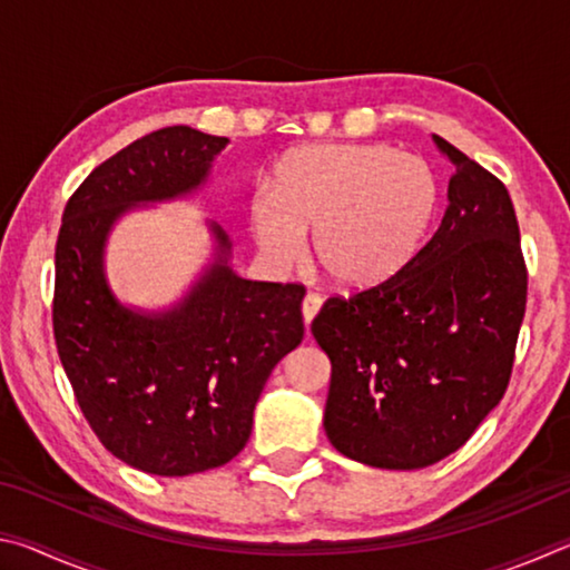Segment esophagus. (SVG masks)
Returning <instances> with one entry per match:
<instances>
[{
    "instance_id": "esophagus-1",
    "label": "esophagus",
    "mask_w": 570,
    "mask_h": 570,
    "mask_svg": "<svg viewBox=\"0 0 570 570\" xmlns=\"http://www.w3.org/2000/svg\"><path fill=\"white\" fill-rule=\"evenodd\" d=\"M322 304H324V298L320 296V294H314V292H308L306 296H304V302H302V314H304V324H312V320L316 314H320V308H322Z\"/></svg>"
}]
</instances>
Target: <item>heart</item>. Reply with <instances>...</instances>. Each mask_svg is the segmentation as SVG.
Here are the masks:
<instances>
[{
  "label": "heart",
  "mask_w": 570,
  "mask_h": 570,
  "mask_svg": "<svg viewBox=\"0 0 570 570\" xmlns=\"http://www.w3.org/2000/svg\"><path fill=\"white\" fill-rule=\"evenodd\" d=\"M438 210L428 163L384 142H322L286 156L248 218L264 256L288 264L314 228V258L344 288L380 286L410 266Z\"/></svg>",
  "instance_id": "heart-1"
}]
</instances>
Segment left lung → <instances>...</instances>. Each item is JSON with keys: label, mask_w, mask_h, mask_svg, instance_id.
<instances>
[{"label": "left lung", "mask_w": 570, "mask_h": 570, "mask_svg": "<svg viewBox=\"0 0 570 570\" xmlns=\"http://www.w3.org/2000/svg\"><path fill=\"white\" fill-rule=\"evenodd\" d=\"M452 163L448 208L410 266L312 322L332 362L324 432L382 470L435 465L503 400L528 274L508 188L440 135Z\"/></svg>", "instance_id": "8db88e82"}]
</instances>
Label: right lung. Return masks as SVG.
<instances>
[{"instance_id":"add662e5","label":"right lung","mask_w":570,"mask_h":570,"mask_svg":"<svg viewBox=\"0 0 570 570\" xmlns=\"http://www.w3.org/2000/svg\"><path fill=\"white\" fill-rule=\"evenodd\" d=\"M228 142L188 125L130 142L82 180L57 236L52 326L65 374L102 445L150 475L234 460L268 374L304 340V286L238 276L216 220H206L210 258L176 302L132 306L110 286L115 226L204 190Z\"/></svg>"}]
</instances>
